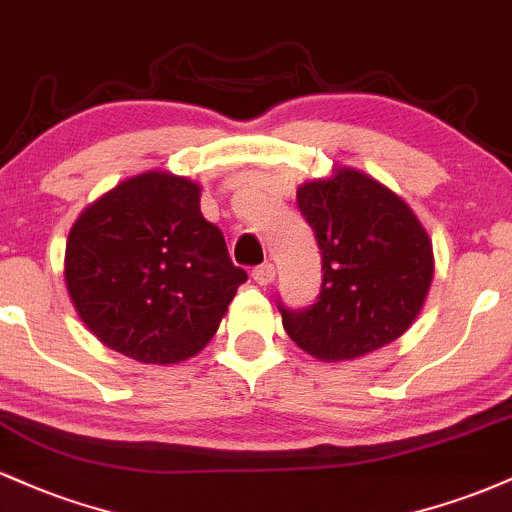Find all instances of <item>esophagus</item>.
<instances>
[{"label": "esophagus", "instance_id": "obj_1", "mask_svg": "<svg viewBox=\"0 0 512 512\" xmlns=\"http://www.w3.org/2000/svg\"><path fill=\"white\" fill-rule=\"evenodd\" d=\"M274 264H260V267L252 269V279H255V284L260 286H269L274 281Z\"/></svg>", "mask_w": 512, "mask_h": 512}]
</instances>
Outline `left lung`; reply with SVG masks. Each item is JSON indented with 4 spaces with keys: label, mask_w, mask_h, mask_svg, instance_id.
I'll return each mask as SVG.
<instances>
[{
    "label": "left lung",
    "mask_w": 512,
    "mask_h": 512,
    "mask_svg": "<svg viewBox=\"0 0 512 512\" xmlns=\"http://www.w3.org/2000/svg\"><path fill=\"white\" fill-rule=\"evenodd\" d=\"M296 197L320 248L322 286L305 310L279 303L286 334L327 363L402 337L433 279V245L409 204L354 168L305 182Z\"/></svg>",
    "instance_id": "1"
}]
</instances>
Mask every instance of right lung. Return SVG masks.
Masks as SVG:
<instances>
[{
    "label": "right lung",
    "mask_w": 512,
    "mask_h": 512,
    "mask_svg": "<svg viewBox=\"0 0 512 512\" xmlns=\"http://www.w3.org/2000/svg\"><path fill=\"white\" fill-rule=\"evenodd\" d=\"M64 281L76 313L139 363H180L219 330L245 269L199 209V185L149 170L105 192L69 231Z\"/></svg>",
    "instance_id": "add662e5"
}]
</instances>
